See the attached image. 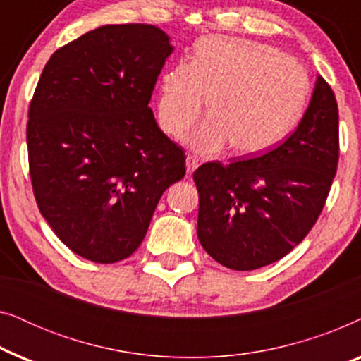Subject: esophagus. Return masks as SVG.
<instances>
[{"label":"esophagus","instance_id":"1","mask_svg":"<svg viewBox=\"0 0 361 361\" xmlns=\"http://www.w3.org/2000/svg\"><path fill=\"white\" fill-rule=\"evenodd\" d=\"M185 167H187V174H192L197 167H199V157L194 154H187L185 157Z\"/></svg>","mask_w":361,"mask_h":361}]
</instances>
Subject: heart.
I'll return each mask as SVG.
<instances>
[{"mask_svg":"<svg viewBox=\"0 0 361 361\" xmlns=\"http://www.w3.org/2000/svg\"><path fill=\"white\" fill-rule=\"evenodd\" d=\"M309 77L295 59L268 44L209 36L192 61L162 73L157 116L167 135L179 136L202 116L210 118L189 137L202 154L233 146L241 154L268 149L288 135L304 110Z\"/></svg>","mask_w":361,"mask_h":361,"instance_id":"heart-1","label":"heart"}]
</instances>
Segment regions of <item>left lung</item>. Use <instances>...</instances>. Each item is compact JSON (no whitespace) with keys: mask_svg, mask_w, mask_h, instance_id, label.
Instances as JSON below:
<instances>
[{"mask_svg":"<svg viewBox=\"0 0 361 361\" xmlns=\"http://www.w3.org/2000/svg\"><path fill=\"white\" fill-rule=\"evenodd\" d=\"M337 164L338 106L319 75L309 108L284 142L251 159L205 162L194 172L200 245L235 271L284 258L317 221Z\"/></svg>","mask_w":361,"mask_h":361,"instance_id":"8db88e82","label":"left lung"}]
</instances>
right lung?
I'll return each instance as SVG.
<instances>
[{
    "label": "right lung",
    "instance_id": "add662e5",
    "mask_svg": "<svg viewBox=\"0 0 361 361\" xmlns=\"http://www.w3.org/2000/svg\"><path fill=\"white\" fill-rule=\"evenodd\" d=\"M172 49L151 24H108L57 49L37 82L34 197L62 243L93 263L135 253L161 195L185 176L184 149L147 106Z\"/></svg>",
    "mask_w": 361,
    "mask_h": 361
}]
</instances>
